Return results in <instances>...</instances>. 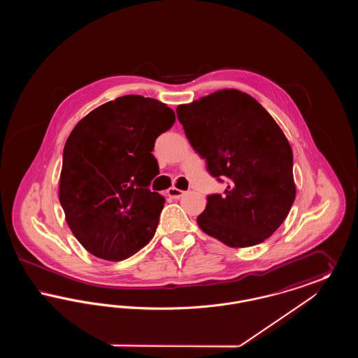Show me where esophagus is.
<instances>
[{
    "label": "esophagus",
    "mask_w": 358,
    "mask_h": 358,
    "mask_svg": "<svg viewBox=\"0 0 358 358\" xmlns=\"http://www.w3.org/2000/svg\"><path fill=\"white\" fill-rule=\"evenodd\" d=\"M184 193H185L184 190L177 189V187H171L168 189V196L171 199H180V197L184 196Z\"/></svg>",
    "instance_id": "1"
}]
</instances>
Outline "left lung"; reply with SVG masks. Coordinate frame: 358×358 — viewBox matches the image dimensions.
<instances>
[{
    "label": "left lung",
    "instance_id": "left-lung-1",
    "mask_svg": "<svg viewBox=\"0 0 358 358\" xmlns=\"http://www.w3.org/2000/svg\"><path fill=\"white\" fill-rule=\"evenodd\" d=\"M176 111L209 173L229 180L224 194L208 196L199 227L232 248L270 238L296 194L292 150L279 124L251 95L234 88L180 104Z\"/></svg>",
    "mask_w": 358,
    "mask_h": 358
}]
</instances>
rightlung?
<instances>
[{
	"instance_id": "obj_1",
	"label": "right lung",
	"mask_w": 358,
	"mask_h": 358,
	"mask_svg": "<svg viewBox=\"0 0 358 358\" xmlns=\"http://www.w3.org/2000/svg\"><path fill=\"white\" fill-rule=\"evenodd\" d=\"M174 120L165 103L124 95L88 113L71 131L59 200L90 254L118 262L153 238L165 199L148 187L158 174L152 152Z\"/></svg>"
}]
</instances>
